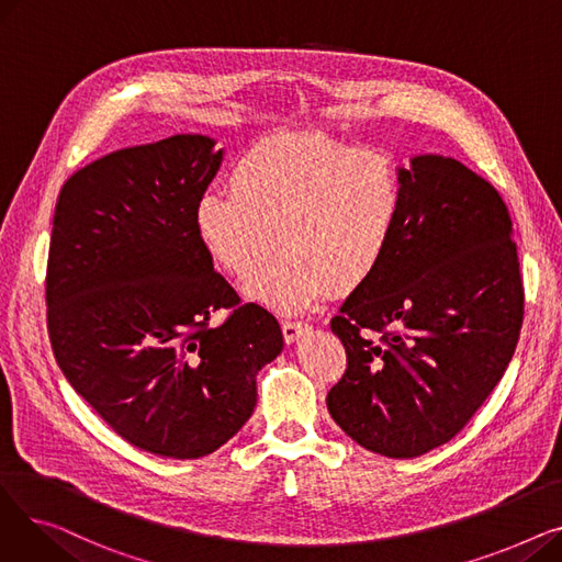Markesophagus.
I'll use <instances>...</instances> for the list:
<instances>
[{
  "label": "esophagus",
  "mask_w": 562,
  "mask_h": 562,
  "mask_svg": "<svg viewBox=\"0 0 562 562\" xmlns=\"http://www.w3.org/2000/svg\"><path fill=\"white\" fill-rule=\"evenodd\" d=\"M307 328L310 326L303 321H282V337L286 344H291V341H296L303 333H307Z\"/></svg>",
  "instance_id": "1"
}]
</instances>
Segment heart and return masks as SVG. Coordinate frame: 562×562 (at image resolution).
<instances>
[{"label":"heart","instance_id":"obj_1","mask_svg":"<svg viewBox=\"0 0 562 562\" xmlns=\"http://www.w3.org/2000/svg\"><path fill=\"white\" fill-rule=\"evenodd\" d=\"M229 189L198 200L200 241L227 273L246 278L278 239L280 255L246 293L282 314L303 312L330 289L362 286L387 257L405 206L390 155L326 134L255 143L234 164Z\"/></svg>","mask_w":562,"mask_h":562}]
</instances>
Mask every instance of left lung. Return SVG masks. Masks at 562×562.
<instances>
[{
  "instance_id": "obj_1",
  "label": "left lung",
  "mask_w": 562,
  "mask_h": 562,
  "mask_svg": "<svg viewBox=\"0 0 562 562\" xmlns=\"http://www.w3.org/2000/svg\"><path fill=\"white\" fill-rule=\"evenodd\" d=\"M401 175L392 248L330 321L346 371L326 401L360 447L417 458L451 441L504 378L524 282L508 206L485 177L437 155Z\"/></svg>"
}]
</instances>
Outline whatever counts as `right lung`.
<instances>
[{
  "mask_svg": "<svg viewBox=\"0 0 562 562\" xmlns=\"http://www.w3.org/2000/svg\"><path fill=\"white\" fill-rule=\"evenodd\" d=\"M212 147L177 134L77 170L56 200L45 276L49 344L75 392L132 447L177 460L241 430L255 375L284 344L198 236L195 204L223 159Z\"/></svg>",
  "mask_w": 562,
  "mask_h": 562,
  "instance_id": "obj_1",
  "label": "right lung"
}]
</instances>
